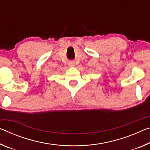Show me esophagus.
<instances>
[{"mask_svg": "<svg viewBox=\"0 0 150 150\" xmlns=\"http://www.w3.org/2000/svg\"><path fill=\"white\" fill-rule=\"evenodd\" d=\"M68 65L69 67H74L75 66V63L73 62H70L68 63Z\"/></svg>", "mask_w": 150, "mask_h": 150, "instance_id": "1", "label": "esophagus"}]
</instances>
